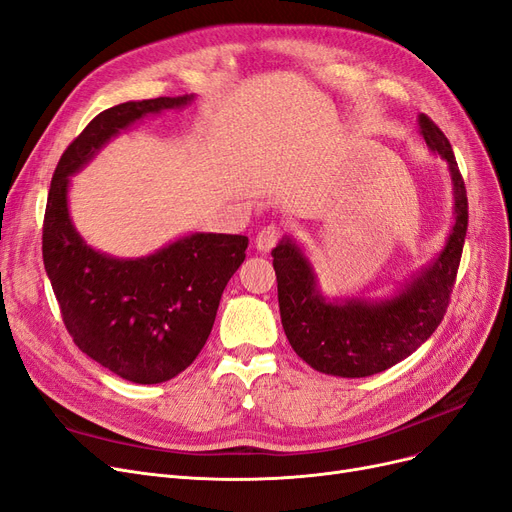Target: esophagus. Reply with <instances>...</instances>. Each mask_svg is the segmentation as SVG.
Masks as SVG:
<instances>
[{"label": "esophagus", "mask_w": 512, "mask_h": 512, "mask_svg": "<svg viewBox=\"0 0 512 512\" xmlns=\"http://www.w3.org/2000/svg\"><path fill=\"white\" fill-rule=\"evenodd\" d=\"M278 238H280V230L276 226H265L259 230V234L255 238V249L259 253H270L276 247Z\"/></svg>", "instance_id": "34e87169"}]
</instances>
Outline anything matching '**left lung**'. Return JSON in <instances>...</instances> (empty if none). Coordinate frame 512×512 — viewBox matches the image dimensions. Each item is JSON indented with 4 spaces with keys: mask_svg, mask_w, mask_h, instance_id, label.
Returning a JSON list of instances; mask_svg holds the SVG:
<instances>
[{
    "mask_svg": "<svg viewBox=\"0 0 512 512\" xmlns=\"http://www.w3.org/2000/svg\"><path fill=\"white\" fill-rule=\"evenodd\" d=\"M418 131L429 150L448 163L452 180V228L443 249L381 297L370 293L326 297L314 263L293 236L272 251L284 335L311 368L362 379L408 358L439 326L460 265L469 203L452 146L443 131L418 115Z\"/></svg>",
    "mask_w": 512,
    "mask_h": 512,
    "instance_id": "left-lung-1",
    "label": "left lung"
}]
</instances>
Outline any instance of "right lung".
I'll return each instance as SVG.
<instances>
[{"label": "right lung", "mask_w": 512, "mask_h": 512, "mask_svg": "<svg viewBox=\"0 0 512 512\" xmlns=\"http://www.w3.org/2000/svg\"><path fill=\"white\" fill-rule=\"evenodd\" d=\"M194 98L131 100L100 113L60 157L43 219V265L66 330L85 355L138 385L165 383L196 360L249 238L190 232L144 257L102 253L73 224L71 177L131 125Z\"/></svg>", "instance_id": "add662e5"}]
</instances>
